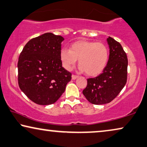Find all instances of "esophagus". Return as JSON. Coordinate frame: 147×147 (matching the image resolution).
I'll list each match as a JSON object with an SVG mask.
<instances>
[{
	"label": "esophagus",
	"mask_w": 147,
	"mask_h": 147,
	"mask_svg": "<svg viewBox=\"0 0 147 147\" xmlns=\"http://www.w3.org/2000/svg\"><path fill=\"white\" fill-rule=\"evenodd\" d=\"M78 78V76L74 75V74L71 76V79H72V80H76V79H77Z\"/></svg>",
	"instance_id": "1"
}]
</instances>
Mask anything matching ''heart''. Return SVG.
<instances>
[{
  "label": "heart",
  "instance_id": "1",
  "mask_svg": "<svg viewBox=\"0 0 147 147\" xmlns=\"http://www.w3.org/2000/svg\"><path fill=\"white\" fill-rule=\"evenodd\" d=\"M60 59L67 70L71 69L78 59L80 71L94 77L101 74L107 66L109 49L101 42L78 40L70 46L69 50L63 48L61 50Z\"/></svg>",
  "mask_w": 147,
  "mask_h": 147
}]
</instances>
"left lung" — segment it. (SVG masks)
<instances>
[{"label":"left lung","instance_id":"1","mask_svg":"<svg viewBox=\"0 0 147 147\" xmlns=\"http://www.w3.org/2000/svg\"><path fill=\"white\" fill-rule=\"evenodd\" d=\"M109 58L103 73L88 79L83 94L91 103L103 105L110 103L124 88L127 80L128 59L119 42L111 37L107 38Z\"/></svg>","mask_w":147,"mask_h":147}]
</instances>
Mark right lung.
Returning <instances> with one entry per match:
<instances>
[{
	"label": "right lung",
	"instance_id": "1",
	"mask_svg": "<svg viewBox=\"0 0 147 147\" xmlns=\"http://www.w3.org/2000/svg\"><path fill=\"white\" fill-rule=\"evenodd\" d=\"M61 36L48 32L24 46L18 61V82L23 93L35 103L53 104L65 91L71 74L62 67Z\"/></svg>",
	"mask_w": 147,
	"mask_h": 147
}]
</instances>
